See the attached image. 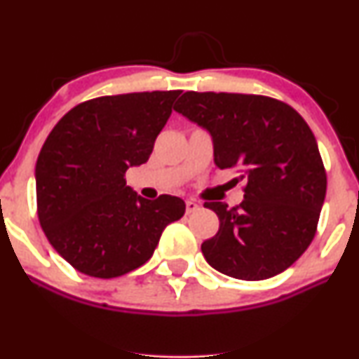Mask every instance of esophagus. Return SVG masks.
I'll use <instances>...</instances> for the list:
<instances>
[{
    "mask_svg": "<svg viewBox=\"0 0 359 359\" xmlns=\"http://www.w3.org/2000/svg\"><path fill=\"white\" fill-rule=\"evenodd\" d=\"M196 211H199V204L192 203V201H187V203H185V214H192Z\"/></svg>",
    "mask_w": 359,
    "mask_h": 359,
    "instance_id": "34e87169",
    "label": "esophagus"
}]
</instances>
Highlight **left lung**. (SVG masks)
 <instances>
[{"label":"left lung","mask_w":359,"mask_h":359,"mask_svg":"<svg viewBox=\"0 0 359 359\" xmlns=\"http://www.w3.org/2000/svg\"><path fill=\"white\" fill-rule=\"evenodd\" d=\"M174 109L211 131L217 168L246 180L236 208L204 203L219 217L204 258L240 280L282 273L314 240L327 187L312 130L287 102L259 94L187 90Z\"/></svg>","instance_id":"1"}]
</instances>
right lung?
Wrapping results in <instances>:
<instances>
[{
    "mask_svg": "<svg viewBox=\"0 0 359 359\" xmlns=\"http://www.w3.org/2000/svg\"><path fill=\"white\" fill-rule=\"evenodd\" d=\"M182 90L84 101L45 140L35 167L36 214L65 262L96 278L121 277L151 258L167 224L184 216L174 196L143 199L126 170L148 160Z\"/></svg>",
    "mask_w": 359,
    "mask_h": 359,
    "instance_id": "add662e5",
    "label": "right lung"
}]
</instances>
